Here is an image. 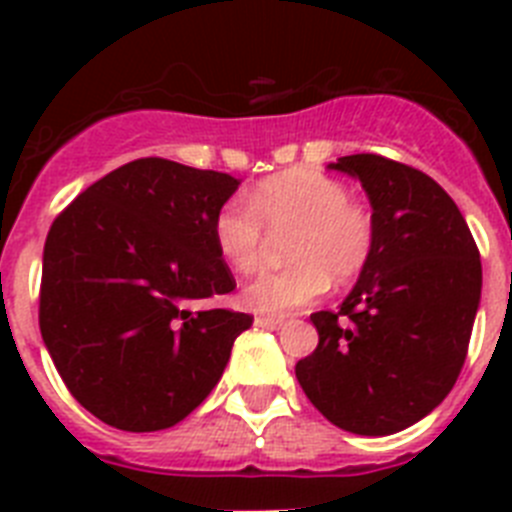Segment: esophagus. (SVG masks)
<instances>
[{
	"label": "esophagus",
	"instance_id": "1",
	"mask_svg": "<svg viewBox=\"0 0 512 512\" xmlns=\"http://www.w3.org/2000/svg\"><path fill=\"white\" fill-rule=\"evenodd\" d=\"M256 325H259V328L277 330V328H282L284 320L282 318H264V315H259V318H256Z\"/></svg>",
	"mask_w": 512,
	"mask_h": 512
}]
</instances>
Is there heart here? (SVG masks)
Segmentation results:
<instances>
[{"label":"heart","mask_w":512,"mask_h":512,"mask_svg":"<svg viewBox=\"0 0 512 512\" xmlns=\"http://www.w3.org/2000/svg\"><path fill=\"white\" fill-rule=\"evenodd\" d=\"M243 202H225L212 217L220 259L238 274L259 266L264 227L292 233L284 256L292 266L248 282L241 300L248 310L284 318L318 300L328 279L346 284L366 269L374 251L372 212L351 200V189L323 171L297 169L251 189Z\"/></svg>","instance_id":"heart-1"}]
</instances>
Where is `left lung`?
<instances>
[{
  "label": "left lung",
  "mask_w": 512,
  "mask_h": 512,
  "mask_svg": "<svg viewBox=\"0 0 512 512\" xmlns=\"http://www.w3.org/2000/svg\"><path fill=\"white\" fill-rule=\"evenodd\" d=\"M330 169L372 202L374 251L338 312L310 315L318 348L297 361L307 400L356 436H390L436 410L454 387L482 295L467 220L431 176L377 153Z\"/></svg>",
  "instance_id": "obj_1"
}]
</instances>
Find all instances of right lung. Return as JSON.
Segmentation results:
<instances>
[{"mask_svg": "<svg viewBox=\"0 0 512 512\" xmlns=\"http://www.w3.org/2000/svg\"><path fill=\"white\" fill-rule=\"evenodd\" d=\"M238 184L220 171L138 158L53 220L40 333L71 395L102 423L148 433L184 420L251 328L246 312L189 310L235 289L212 217Z\"/></svg>", "mask_w": 512, "mask_h": 512, "instance_id": "add662e5", "label": "right lung"}]
</instances>
